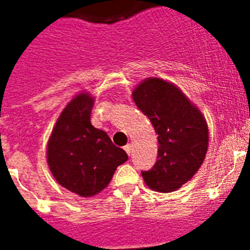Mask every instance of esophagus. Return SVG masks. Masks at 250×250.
<instances>
[{
    "label": "esophagus",
    "instance_id": "esophagus-1",
    "mask_svg": "<svg viewBox=\"0 0 250 250\" xmlns=\"http://www.w3.org/2000/svg\"><path fill=\"white\" fill-rule=\"evenodd\" d=\"M125 153H127V154H128V156H131V145H125Z\"/></svg>",
    "mask_w": 250,
    "mask_h": 250
}]
</instances>
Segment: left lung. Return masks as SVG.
<instances>
[{
	"mask_svg": "<svg viewBox=\"0 0 250 250\" xmlns=\"http://www.w3.org/2000/svg\"><path fill=\"white\" fill-rule=\"evenodd\" d=\"M133 101L158 135L154 166L141 171L157 192H172L186 184L205 160L209 132L205 118L174 84L158 78L144 80L133 90Z\"/></svg>",
	"mask_w": 250,
	"mask_h": 250,
	"instance_id": "8db88e82",
	"label": "left lung"
}]
</instances>
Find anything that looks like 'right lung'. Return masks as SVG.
Segmentation results:
<instances>
[{"mask_svg":"<svg viewBox=\"0 0 250 250\" xmlns=\"http://www.w3.org/2000/svg\"><path fill=\"white\" fill-rule=\"evenodd\" d=\"M93 98L76 96L58 118L48 143V165L66 189L90 197L107 187L127 153L111 143L107 133L90 125Z\"/></svg>","mask_w":250,"mask_h":250,"instance_id":"add662e5","label":"right lung"}]
</instances>
